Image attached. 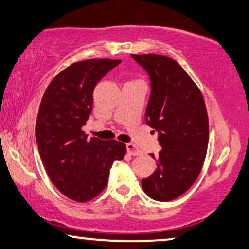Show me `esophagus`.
<instances>
[{
	"label": "esophagus",
	"instance_id": "obj_1",
	"mask_svg": "<svg viewBox=\"0 0 249 249\" xmlns=\"http://www.w3.org/2000/svg\"><path fill=\"white\" fill-rule=\"evenodd\" d=\"M125 148H127V152L129 153L130 156H140L141 153H142L133 143H127L125 144Z\"/></svg>",
	"mask_w": 249,
	"mask_h": 249
}]
</instances>
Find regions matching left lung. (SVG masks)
<instances>
[{"label":"left lung","instance_id":"8db88e82","mask_svg":"<svg viewBox=\"0 0 249 249\" xmlns=\"http://www.w3.org/2000/svg\"><path fill=\"white\" fill-rule=\"evenodd\" d=\"M131 57L149 75L145 122L158 133L161 148L157 157L150 153L158 164L142 180V188L156 201H172L192 187L203 166L209 142L207 108L201 91L173 59L156 54Z\"/></svg>","mask_w":249,"mask_h":249}]
</instances>
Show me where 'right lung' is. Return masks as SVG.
I'll return each mask as SVG.
<instances>
[{"mask_svg":"<svg viewBox=\"0 0 249 249\" xmlns=\"http://www.w3.org/2000/svg\"><path fill=\"white\" fill-rule=\"evenodd\" d=\"M121 60H85L72 63L45 91L36 118V141L42 164L54 186L76 202L99 195L109 170L125 155L118 141L88 139L82 130L93 105V90Z\"/></svg>","mask_w":249,"mask_h":249,"instance_id":"right-lung-1","label":"right lung"}]
</instances>
